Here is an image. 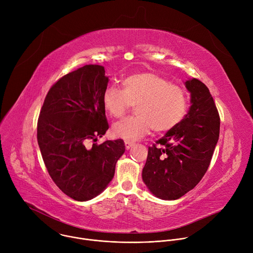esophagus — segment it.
Listing matches in <instances>:
<instances>
[{
  "label": "esophagus",
  "instance_id": "1",
  "mask_svg": "<svg viewBox=\"0 0 253 253\" xmlns=\"http://www.w3.org/2000/svg\"><path fill=\"white\" fill-rule=\"evenodd\" d=\"M134 145V142H131V141H125V147L127 150H129L132 146Z\"/></svg>",
  "mask_w": 253,
  "mask_h": 253
}]
</instances>
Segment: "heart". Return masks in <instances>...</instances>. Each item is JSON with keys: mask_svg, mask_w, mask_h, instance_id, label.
Wrapping results in <instances>:
<instances>
[{"mask_svg": "<svg viewBox=\"0 0 253 253\" xmlns=\"http://www.w3.org/2000/svg\"><path fill=\"white\" fill-rule=\"evenodd\" d=\"M123 90L107 87L103 93V106L112 118L122 117L135 105L134 117L115 123L112 133L125 141L155 132H167L177 126L187 111V97L182 88L154 73H136L122 81Z\"/></svg>", "mask_w": 253, "mask_h": 253, "instance_id": "1", "label": "heart"}]
</instances>
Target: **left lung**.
<instances>
[{
    "label": "left lung",
    "mask_w": 253,
    "mask_h": 253,
    "mask_svg": "<svg viewBox=\"0 0 253 253\" xmlns=\"http://www.w3.org/2000/svg\"><path fill=\"white\" fill-rule=\"evenodd\" d=\"M191 106L182 121L148 148L143 182L163 200H176L193 189L207 171L219 138L220 119L208 88L191 78L184 82Z\"/></svg>",
    "instance_id": "obj_1"
}]
</instances>
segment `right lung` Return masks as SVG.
Masks as SVG:
<instances>
[{"label": "right lung", "instance_id": "add662e5", "mask_svg": "<svg viewBox=\"0 0 253 253\" xmlns=\"http://www.w3.org/2000/svg\"><path fill=\"white\" fill-rule=\"evenodd\" d=\"M108 82L103 66L85 65L51 87L40 112L37 139L44 163L55 184L77 201L106 189L125 152L122 139L86 147L109 128L102 101Z\"/></svg>", "mask_w": 253, "mask_h": 253}]
</instances>
